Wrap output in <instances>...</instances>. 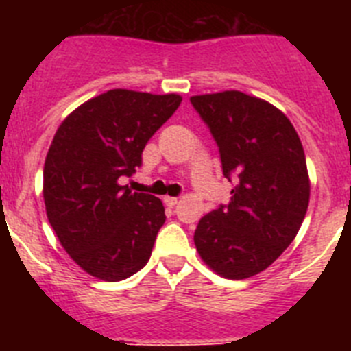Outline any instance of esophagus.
<instances>
[{
  "mask_svg": "<svg viewBox=\"0 0 351 351\" xmlns=\"http://www.w3.org/2000/svg\"><path fill=\"white\" fill-rule=\"evenodd\" d=\"M163 202H165L169 207H173L176 204H178V197H165L163 198Z\"/></svg>",
  "mask_w": 351,
  "mask_h": 351,
  "instance_id": "1",
  "label": "esophagus"
}]
</instances>
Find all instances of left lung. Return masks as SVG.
Wrapping results in <instances>:
<instances>
[{
    "mask_svg": "<svg viewBox=\"0 0 351 351\" xmlns=\"http://www.w3.org/2000/svg\"><path fill=\"white\" fill-rule=\"evenodd\" d=\"M219 149L230 202L206 214L193 241L204 262L228 280H246L295 239L309 204L306 156L295 128L269 101L241 91L191 96Z\"/></svg>",
    "mask_w": 351,
    "mask_h": 351,
    "instance_id": "obj_1",
    "label": "left lung"
}]
</instances>
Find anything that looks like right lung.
I'll return each mask as SVG.
<instances>
[{"label": "right lung", "instance_id": "1", "mask_svg": "<svg viewBox=\"0 0 351 351\" xmlns=\"http://www.w3.org/2000/svg\"><path fill=\"white\" fill-rule=\"evenodd\" d=\"M179 95L110 89L61 123L43 167L51 226L73 262L104 281H121L147 263L165 223L160 198L121 179L142 165V151L167 123Z\"/></svg>", "mask_w": 351, "mask_h": 351}]
</instances>
